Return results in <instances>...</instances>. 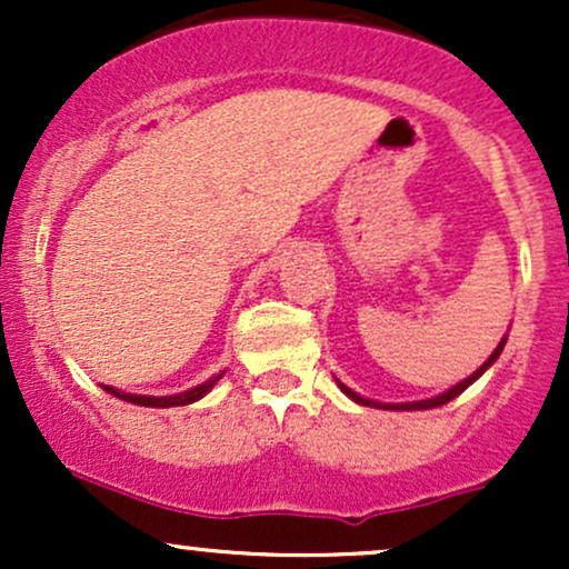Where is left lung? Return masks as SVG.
<instances>
[{
	"instance_id": "8db88e82",
	"label": "left lung",
	"mask_w": 569,
	"mask_h": 569,
	"mask_svg": "<svg viewBox=\"0 0 569 569\" xmlns=\"http://www.w3.org/2000/svg\"><path fill=\"white\" fill-rule=\"evenodd\" d=\"M506 339H508V335L500 339V342H498V348H495V350H492V356H489V358H487V361H485V363H481V367H479V369H476L471 377H466V380H460V382H457V385H452V388H449V390H443V393H439V396H433V398H422V401H403V403H382V401H375V398H363V396H358V393H356V390H352V388H348V385H345L342 380H337V377H335V380H337V385H339V390H342V393H345V396H348V398H352V401H356V403H361V407H375V409H390V411H422V409H436V407H443V403H449V401H452V398H457V396H460V393H462V390H466V388H471V385H473L476 380H479V377H481V375H485V371H487L489 367H492V363H495V361H498V358H500V352H502V348H506Z\"/></svg>"
}]
</instances>
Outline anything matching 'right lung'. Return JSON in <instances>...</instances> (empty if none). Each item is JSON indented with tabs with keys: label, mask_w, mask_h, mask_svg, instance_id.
Returning <instances> with one entry per match:
<instances>
[{
	"label": "right lung",
	"mask_w": 569,
	"mask_h": 569,
	"mask_svg": "<svg viewBox=\"0 0 569 569\" xmlns=\"http://www.w3.org/2000/svg\"><path fill=\"white\" fill-rule=\"evenodd\" d=\"M221 377H224V371H219V375H213L211 380L194 385V388L184 390V393H173V396H141V393H126V390H117L112 385H103V390L107 393H112L120 398V401H128V403H136V407H152V409H168V407H187V403H194L200 401L202 396L211 393V388L217 385Z\"/></svg>",
	"instance_id": "obj_1"
}]
</instances>
